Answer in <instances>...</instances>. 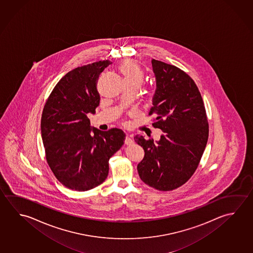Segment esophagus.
Masks as SVG:
<instances>
[{
    "label": "esophagus",
    "instance_id": "34e87169",
    "mask_svg": "<svg viewBox=\"0 0 253 253\" xmlns=\"http://www.w3.org/2000/svg\"><path fill=\"white\" fill-rule=\"evenodd\" d=\"M125 144L126 145H131L133 143L132 138H131V137L129 136V135H127L126 137H125Z\"/></svg>",
    "mask_w": 253,
    "mask_h": 253
}]
</instances>
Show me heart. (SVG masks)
Returning a JSON list of instances; mask_svg holds the SVG:
<instances>
[{
	"label": "heart",
	"mask_w": 253,
	"mask_h": 253,
	"mask_svg": "<svg viewBox=\"0 0 253 253\" xmlns=\"http://www.w3.org/2000/svg\"><path fill=\"white\" fill-rule=\"evenodd\" d=\"M124 84L132 85L138 88L144 81V72L134 60H126L118 67Z\"/></svg>",
	"instance_id": "obj_1"
}]
</instances>
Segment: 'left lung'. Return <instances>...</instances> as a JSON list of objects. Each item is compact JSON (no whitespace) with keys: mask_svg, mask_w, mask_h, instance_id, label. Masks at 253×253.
Returning <instances> with one entry per match:
<instances>
[{"mask_svg":"<svg viewBox=\"0 0 253 253\" xmlns=\"http://www.w3.org/2000/svg\"><path fill=\"white\" fill-rule=\"evenodd\" d=\"M155 94L149 116L162 129L158 141L136 135L145 151L137 164L139 177L157 190H173L194 174L204 154L209 125L204 101L190 76L179 68L152 59Z\"/></svg>","mask_w":253,"mask_h":253,"instance_id":"8db88e82","label":"left lung"}]
</instances>
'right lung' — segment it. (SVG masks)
<instances>
[{"instance_id":"1","label":"right lung","mask_w":253,"mask_h":253,"mask_svg":"<svg viewBox=\"0 0 253 253\" xmlns=\"http://www.w3.org/2000/svg\"><path fill=\"white\" fill-rule=\"evenodd\" d=\"M109 60L76 67L55 86L45 104L41 133L49 168L62 185L76 191L92 189L106 180L108 162L124 145L121 128L102 131L90 126L100 96L99 75Z\"/></svg>"}]
</instances>
